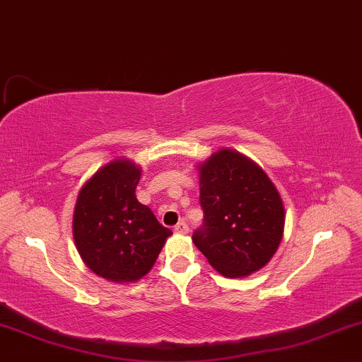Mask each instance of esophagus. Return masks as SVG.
Segmentation results:
<instances>
[{
  "label": "esophagus",
  "instance_id": "1",
  "mask_svg": "<svg viewBox=\"0 0 362 362\" xmlns=\"http://www.w3.org/2000/svg\"><path fill=\"white\" fill-rule=\"evenodd\" d=\"M173 230L177 232V234H187L189 232V226H187L185 222H178L175 227H173Z\"/></svg>",
  "mask_w": 362,
  "mask_h": 362
}]
</instances>
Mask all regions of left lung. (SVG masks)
Listing matches in <instances>:
<instances>
[{
    "label": "left lung",
    "instance_id": "8db88e82",
    "mask_svg": "<svg viewBox=\"0 0 362 362\" xmlns=\"http://www.w3.org/2000/svg\"><path fill=\"white\" fill-rule=\"evenodd\" d=\"M204 227L192 240L222 276L247 277L267 265L284 235L281 195L254 160L221 148L199 165Z\"/></svg>",
    "mask_w": 362,
    "mask_h": 362
}]
</instances>
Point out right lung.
<instances>
[{
	"label": "right lung",
	"instance_id": "add662e5",
	"mask_svg": "<svg viewBox=\"0 0 362 362\" xmlns=\"http://www.w3.org/2000/svg\"><path fill=\"white\" fill-rule=\"evenodd\" d=\"M140 165L115 158L85 182L73 210V239L86 267L110 282H136L172 235L136 200Z\"/></svg>",
	"mask_w": 362,
	"mask_h": 362
}]
</instances>
